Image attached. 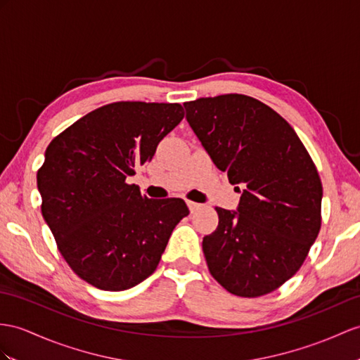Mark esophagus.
Here are the masks:
<instances>
[{"label": "esophagus", "mask_w": 360, "mask_h": 360, "mask_svg": "<svg viewBox=\"0 0 360 360\" xmlns=\"http://www.w3.org/2000/svg\"><path fill=\"white\" fill-rule=\"evenodd\" d=\"M188 207H189L191 212H195V210H198L201 207V205L195 203V201H188Z\"/></svg>", "instance_id": "34e87169"}]
</instances>
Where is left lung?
Returning <instances> with one entry per match:
<instances>
[{
    "instance_id": "left-lung-1",
    "label": "left lung",
    "mask_w": 360,
    "mask_h": 360,
    "mask_svg": "<svg viewBox=\"0 0 360 360\" xmlns=\"http://www.w3.org/2000/svg\"><path fill=\"white\" fill-rule=\"evenodd\" d=\"M183 105L217 168L243 188L238 212L215 207L218 226L203 238L210 275L236 296L271 293L301 269L321 231L316 165L290 124L250 96Z\"/></svg>"
}]
</instances>
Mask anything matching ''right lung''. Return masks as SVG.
<instances>
[{
  "label": "right lung",
  "mask_w": 360,
  "mask_h": 360,
  "mask_svg": "<svg viewBox=\"0 0 360 360\" xmlns=\"http://www.w3.org/2000/svg\"><path fill=\"white\" fill-rule=\"evenodd\" d=\"M183 117L180 103L112 102L47 146L37 174L42 217L67 264L101 290H127L150 276L189 215L181 198H146L127 183Z\"/></svg>",
  "instance_id": "right-lung-1"
}]
</instances>
